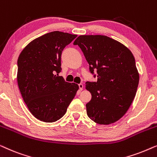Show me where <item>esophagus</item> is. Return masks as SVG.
<instances>
[{"instance_id":"1","label":"esophagus","mask_w":157,"mask_h":157,"mask_svg":"<svg viewBox=\"0 0 157 157\" xmlns=\"http://www.w3.org/2000/svg\"><path fill=\"white\" fill-rule=\"evenodd\" d=\"M78 86H79V89H80V91H82L83 89V83H79Z\"/></svg>"}]
</instances>
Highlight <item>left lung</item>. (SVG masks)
I'll use <instances>...</instances> for the list:
<instances>
[{"label": "left lung", "instance_id": "obj_1", "mask_svg": "<svg viewBox=\"0 0 157 157\" xmlns=\"http://www.w3.org/2000/svg\"><path fill=\"white\" fill-rule=\"evenodd\" d=\"M89 64L97 71L96 82H86L91 94L87 115L101 125H109L126 113L136 96L139 74L132 53L121 43L106 36H80L75 40Z\"/></svg>", "mask_w": 157, "mask_h": 157}]
</instances>
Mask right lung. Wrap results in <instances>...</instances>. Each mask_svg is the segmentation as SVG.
<instances>
[{"instance_id":"add662e5","label":"right lung","mask_w":157,"mask_h":157,"mask_svg":"<svg viewBox=\"0 0 157 157\" xmlns=\"http://www.w3.org/2000/svg\"><path fill=\"white\" fill-rule=\"evenodd\" d=\"M76 36L60 31L46 33L30 42L19 55V89L30 112L40 121L54 122L63 117L78 90V84L59 76L62 51Z\"/></svg>"}]
</instances>
